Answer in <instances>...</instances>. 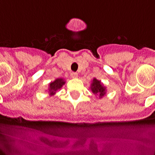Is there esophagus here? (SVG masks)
<instances>
[{
    "mask_svg": "<svg viewBox=\"0 0 155 155\" xmlns=\"http://www.w3.org/2000/svg\"><path fill=\"white\" fill-rule=\"evenodd\" d=\"M71 77L73 78V79H76L78 77V74L76 73H71Z\"/></svg>",
    "mask_w": 155,
    "mask_h": 155,
    "instance_id": "1",
    "label": "esophagus"
}]
</instances>
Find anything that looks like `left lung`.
<instances>
[{"mask_svg": "<svg viewBox=\"0 0 155 155\" xmlns=\"http://www.w3.org/2000/svg\"><path fill=\"white\" fill-rule=\"evenodd\" d=\"M90 89L92 93L95 95H99V98H102L106 93V88L104 86L101 81L98 80L95 78H94L92 80Z\"/></svg>", "mask_w": 155, "mask_h": 155, "instance_id": "1", "label": "left lung"}]
</instances>
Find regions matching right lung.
Instances as JSON below:
<instances>
[{"instance_id":"1","label":"right lung","mask_w":155,"mask_h":155,"mask_svg":"<svg viewBox=\"0 0 155 155\" xmlns=\"http://www.w3.org/2000/svg\"><path fill=\"white\" fill-rule=\"evenodd\" d=\"M65 81L63 79L59 78V79H55L53 82H50L49 85V92H50V95H53L56 94V92L59 89L62 88V86L65 84Z\"/></svg>"}]
</instances>
